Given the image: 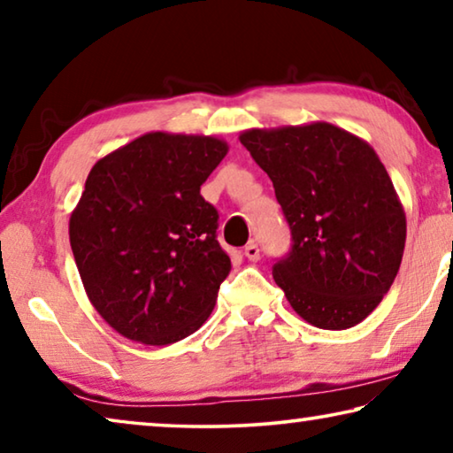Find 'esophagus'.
I'll list each match as a JSON object with an SVG mask.
<instances>
[{
  "instance_id": "obj_1",
  "label": "esophagus",
  "mask_w": 453,
  "mask_h": 453,
  "mask_svg": "<svg viewBox=\"0 0 453 453\" xmlns=\"http://www.w3.org/2000/svg\"><path fill=\"white\" fill-rule=\"evenodd\" d=\"M243 254H245V257L250 259V262H257V259H259V248H257V243H256V242H250V243L243 248Z\"/></svg>"
}]
</instances>
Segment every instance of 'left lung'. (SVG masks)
<instances>
[{
    "label": "left lung",
    "mask_w": 453,
    "mask_h": 453,
    "mask_svg": "<svg viewBox=\"0 0 453 453\" xmlns=\"http://www.w3.org/2000/svg\"><path fill=\"white\" fill-rule=\"evenodd\" d=\"M240 142L270 175L291 232L273 280L308 324L348 329L378 308L400 270L405 216L375 151L326 121L250 129Z\"/></svg>",
    "instance_id": "1"
}]
</instances>
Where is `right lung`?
I'll return each instance as SVG.
<instances>
[{
    "instance_id": "1",
    "label": "right lung",
    "mask_w": 453,
    "mask_h": 453,
    "mask_svg": "<svg viewBox=\"0 0 453 453\" xmlns=\"http://www.w3.org/2000/svg\"><path fill=\"white\" fill-rule=\"evenodd\" d=\"M226 153L216 137L156 132L91 167L70 243L89 302L127 340L167 346L210 318L232 262L199 188Z\"/></svg>"
}]
</instances>
